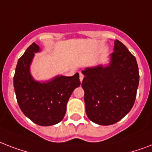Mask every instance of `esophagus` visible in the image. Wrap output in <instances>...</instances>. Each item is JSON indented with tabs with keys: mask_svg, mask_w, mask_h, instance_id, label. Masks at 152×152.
Here are the masks:
<instances>
[{
	"mask_svg": "<svg viewBox=\"0 0 152 152\" xmlns=\"http://www.w3.org/2000/svg\"><path fill=\"white\" fill-rule=\"evenodd\" d=\"M83 75L81 73V72H80V80L81 82L83 81Z\"/></svg>",
	"mask_w": 152,
	"mask_h": 152,
	"instance_id": "1",
	"label": "esophagus"
}]
</instances>
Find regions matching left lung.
Returning <instances> with one entry per match:
<instances>
[{
	"mask_svg": "<svg viewBox=\"0 0 152 152\" xmlns=\"http://www.w3.org/2000/svg\"><path fill=\"white\" fill-rule=\"evenodd\" d=\"M82 88L86 113L95 124L110 125L122 119L133 106L139 85L137 60L116 39L108 66L86 68Z\"/></svg>",
	"mask_w": 152,
	"mask_h": 152,
	"instance_id": "left-lung-1",
	"label": "left lung"
}]
</instances>
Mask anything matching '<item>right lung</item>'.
<instances>
[{
  "mask_svg": "<svg viewBox=\"0 0 152 152\" xmlns=\"http://www.w3.org/2000/svg\"><path fill=\"white\" fill-rule=\"evenodd\" d=\"M40 50L34 42L18 60L13 84L20 110L37 125L50 126L63 119L67 102L75 88L80 85L79 73L72 76H57L50 81L40 83L30 72L34 53Z\"/></svg>",
  "mask_w": 152,
  "mask_h": 152,
  "instance_id": "add662e5",
  "label": "right lung"
}]
</instances>
